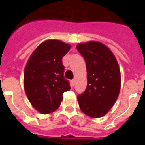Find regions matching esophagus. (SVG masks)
Wrapping results in <instances>:
<instances>
[{"mask_svg": "<svg viewBox=\"0 0 145 145\" xmlns=\"http://www.w3.org/2000/svg\"><path fill=\"white\" fill-rule=\"evenodd\" d=\"M71 86H74L75 84V80H71Z\"/></svg>", "mask_w": 145, "mask_h": 145, "instance_id": "esophagus-1", "label": "esophagus"}]
</instances>
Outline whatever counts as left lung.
I'll list each match as a JSON object with an SVG mask.
<instances>
[{
	"label": "left lung",
	"mask_w": 145,
	"mask_h": 145,
	"mask_svg": "<svg viewBox=\"0 0 145 145\" xmlns=\"http://www.w3.org/2000/svg\"><path fill=\"white\" fill-rule=\"evenodd\" d=\"M78 52L85 59L87 86L77 95L80 108L93 118L103 117L112 108L120 89V71L113 52L95 41L79 44Z\"/></svg>",
	"instance_id": "1"
}]
</instances>
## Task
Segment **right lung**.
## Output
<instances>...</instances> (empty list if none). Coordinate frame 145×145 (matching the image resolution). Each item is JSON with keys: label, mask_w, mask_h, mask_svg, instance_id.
I'll return each instance as SVG.
<instances>
[{"label": "right lung", "mask_w": 145, "mask_h": 145, "mask_svg": "<svg viewBox=\"0 0 145 145\" xmlns=\"http://www.w3.org/2000/svg\"><path fill=\"white\" fill-rule=\"evenodd\" d=\"M70 45L57 40L43 42L33 52L24 71V87L32 106L43 114L60 106L63 93L71 89L64 77L62 58Z\"/></svg>", "instance_id": "obj_1"}]
</instances>
